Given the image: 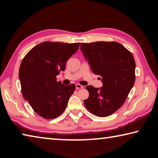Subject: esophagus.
Masks as SVG:
<instances>
[{
	"label": "esophagus",
	"mask_w": 158,
	"mask_h": 158,
	"mask_svg": "<svg viewBox=\"0 0 158 158\" xmlns=\"http://www.w3.org/2000/svg\"><path fill=\"white\" fill-rule=\"evenodd\" d=\"M76 85V89H83V85H80V84H76L75 85Z\"/></svg>",
	"instance_id": "esophagus-1"
}]
</instances>
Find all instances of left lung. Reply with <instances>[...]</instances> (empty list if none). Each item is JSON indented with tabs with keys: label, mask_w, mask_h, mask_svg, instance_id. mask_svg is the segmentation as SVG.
<instances>
[{
	"label": "left lung",
	"mask_w": 158,
	"mask_h": 158,
	"mask_svg": "<svg viewBox=\"0 0 158 158\" xmlns=\"http://www.w3.org/2000/svg\"><path fill=\"white\" fill-rule=\"evenodd\" d=\"M81 52L93 73L102 77V86L87 85L89 97L84 105L90 113L106 117L123 105L135 81V61L132 53L118 42L81 43Z\"/></svg>",
	"instance_id": "left-lung-1"
}]
</instances>
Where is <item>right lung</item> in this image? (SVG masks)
<instances>
[{
    "instance_id": "add662e5",
    "label": "right lung",
    "mask_w": 158,
    "mask_h": 158,
    "mask_svg": "<svg viewBox=\"0 0 158 158\" xmlns=\"http://www.w3.org/2000/svg\"><path fill=\"white\" fill-rule=\"evenodd\" d=\"M79 47V42H42L33 47L21 63L19 78L22 95L44 118L60 116L75 90V85H64L56 77L65 70L67 60Z\"/></svg>"
}]
</instances>
